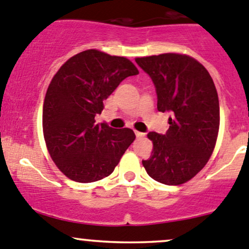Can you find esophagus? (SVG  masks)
<instances>
[{"instance_id":"esophagus-1","label":"esophagus","mask_w":249,"mask_h":249,"mask_svg":"<svg viewBox=\"0 0 249 249\" xmlns=\"http://www.w3.org/2000/svg\"><path fill=\"white\" fill-rule=\"evenodd\" d=\"M135 135H136L137 139H141V137L144 136V134H143V132H140V131H135Z\"/></svg>"}]
</instances>
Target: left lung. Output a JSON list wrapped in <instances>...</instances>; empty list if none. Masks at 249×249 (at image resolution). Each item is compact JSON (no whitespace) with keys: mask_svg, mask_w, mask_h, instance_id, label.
<instances>
[{"mask_svg":"<svg viewBox=\"0 0 249 249\" xmlns=\"http://www.w3.org/2000/svg\"><path fill=\"white\" fill-rule=\"evenodd\" d=\"M136 62L154 83L158 110L171 113L166 134H148L153 152L142 164L157 182L183 184L201 171L214 149L219 130L214 83L188 55L167 53L137 57Z\"/></svg>","mask_w":249,"mask_h":249,"instance_id":"left-lung-1","label":"left lung"}]
</instances>
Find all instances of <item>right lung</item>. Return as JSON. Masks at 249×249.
Masks as SVG:
<instances>
[{
	"label": "right lung",
	"mask_w": 249,
	"mask_h": 249,
	"mask_svg": "<svg viewBox=\"0 0 249 249\" xmlns=\"http://www.w3.org/2000/svg\"><path fill=\"white\" fill-rule=\"evenodd\" d=\"M139 70L126 57L89 49L67 60L50 82L43 134L53 161L72 180L96 182L114 171L136 139L131 129L96 124L104 101Z\"/></svg>",
	"instance_id": "obj_1"
}]
</instances>
